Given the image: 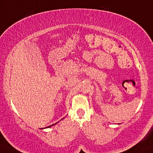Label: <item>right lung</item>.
<instances>
[{"label":"right lung","mask_w":153,"mask_h":153,"mask_svg":"<svg viewBox=\"0 0 153 153\" xmlns=\"http://www.w3.org/2000/svg\"><path fill=\"white\" fill-rule=\"evenodd\" d=\"M62 120H63V119H62ZM58 123H55V124H53V125H50V126H48V127H47V128H42V129H45V128H51V127H52V126H53L54 125H56V124H57Z\"/></svg>","instance_id":"1"}]
</instances>
